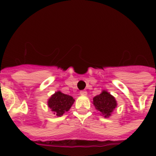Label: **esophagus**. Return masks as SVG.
<instances>
[{"mask_svg": "<svg viewBox=\"0 0 156 156\" xmlns=\"http://www.w3.org/2000/svg\"><path fill=\"white\" fill-rule=\"evenodd\" d=\"M80 95H87V92L86 90H81Z\"/></svg>", "mask_w": 156, "mask_h": 156, "instance_id": "1", "label": "esophagus"}]
</instances>
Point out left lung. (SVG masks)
<instances>
[{"instance_id":"left-lung-1","label":"left lung","mask_w":156,"mask_h":156,"mask_svg":"<svg viewBox=\"0 0 156 156\" xmlns=\"http://www.w3.org/2000/svg\"><path fill=\"white\" fill-rule=\"evenodd\" d=\"M92 104L95 109L100 112L105 118H108L113 112L114 109L117 106V102L113 95H112L107 90H103L100 95L93 98Z\"/></svg>"}]
</instances>
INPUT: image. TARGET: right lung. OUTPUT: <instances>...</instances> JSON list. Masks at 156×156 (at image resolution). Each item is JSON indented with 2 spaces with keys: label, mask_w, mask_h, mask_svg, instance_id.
<instances>
[{
  "label": "right lung",
  "mask_w": 156,
  "mask_h": 156,
  "mask_svg": "<svg viewBox=\"0 0 156 156\" xmlns=\"http://www.w3.org/2000/svg\"><path fill=\"white\" fill-rule=\"evenodd\" d=\"M74 99L71 95L64 94L57 90L48 100V106L56 116H61L70 109Z\"/></svg>",
  "instance_id": "obj_1"
}]
</instances>
